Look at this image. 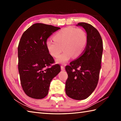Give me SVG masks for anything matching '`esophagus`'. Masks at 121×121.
<instances>
[{
	"instance_id": "obj_1",
	"label": "esophagus",
	"mask_w": 121,
	"mask_h": 121,
	"mask_svg": "<svg viewBox=\"0 0 121 121\" xmlns=\"http://www.w3.org/2000/svg\"><path fill=\"white\" fill-rule=\"evenodd\" d=\"M61 70H62V71H64V70H65V66H62V65H61Z\"/></svg>"
}]
</instances>
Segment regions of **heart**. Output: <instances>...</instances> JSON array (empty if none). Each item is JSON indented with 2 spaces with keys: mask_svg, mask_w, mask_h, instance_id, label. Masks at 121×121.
<instances>
[{
  "mask_svg": "<svg viewBox=\"0 0 121 121\" xmlns=\"http://www.w3.org/2000/svg\"><path fill=\"white\" fill-rule=\"evenodd\" d=\"M55 41L48 40L46 47L50 55L57 58L61 52L63 53L56 59V62L65 63L72 57L78 58L85 48L87 36L85 30L80 28L68 27L59 30L54 36Z\"/></svg>",
  "mask_w": 121,
  "mask_h": 121,
  "instance_id": "heart-1",
  "label": "heart"
}]
</instances>
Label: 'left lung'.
<instances>
[{
  "label": "left lung",
  "mask_w": 121,
  "mask_h": 121,
  "mask_svg": "<svg viewBox=\"0 0 121 121\" xmlns=\"http://www.w3.org/2000/svg\"><path fill=\"white\" fill-rule=\"evenodd\" d=\"M77 25L85 30L87 42L82 55L66 66L68 78L65 92L71 98L80 100L88 98L98 83L103 43L99 32L92 25L85 22Z\"/></svg>",
  "instance_id": "1"
}]
</instances>
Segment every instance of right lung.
I'll use <instances>...</instances> for the list:
<instances>
[{
  "instance_id": "right-lung-1",
  "label": "right lung",
  "mask_w": 121,
  "mask_h": 121,
  "mask_svg": "<svg viewBox=\"0 0 121 121\" xmlns=\"http://www.w3.org/2000/svg\"><path fill=\"white\" fill-rule=\"evenodd\" d=\"M60 29L35 23L20 39L17 48L20 81L25 94L32 98L40 99L47 96L51 80L60 72L58 64L51 65L55 60L46 47L48 38Z\"/></svg>"
}]
</instances>
